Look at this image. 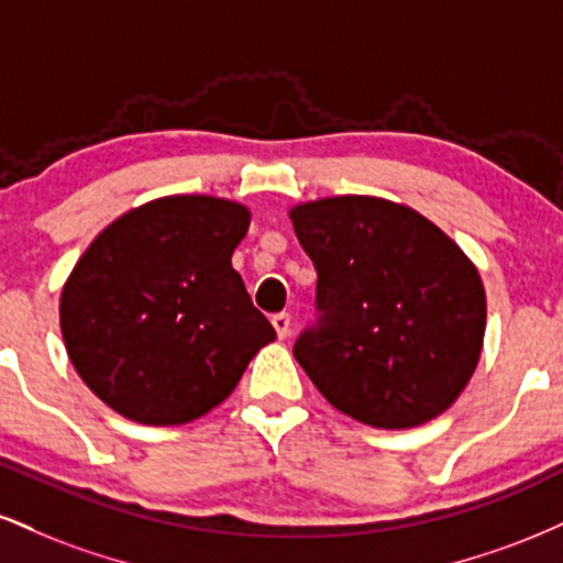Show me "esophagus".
<instances>
[{"label":"esophagus","instance_id":"obj_1","mask_svg":"<svg viewBox=\"0 0 563 563\" xmlns=\"http://www.w3.org/2000/svg\"><path fill=\"white\" fill-rule=\"evenodd\" d=\"M273 328H275L277 338H288V333H290V314H288V311L273 314Z\"/></svg>","mask_w":563,"mask_h":563}]
</instances>
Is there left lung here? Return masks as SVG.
Here are the masks:
<instances>
[{"label":"left lung","instance_id":"8db88e82","mask_svg":"<svg viewBox=\"0 0 563 563\" xmlns=\"http://www.w3.org/2000/svg\"><path fill=\"white\" fill-rule=\"evenodd\" d=\"M290 222L317 269V322L294 346L317 390L383 430L443 415L483 351L485 288L470 256L377 196L307 201Z\"/></svg>","mask_w":563,"mask_h":563}]
</instances>
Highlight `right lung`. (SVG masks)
Instances as JSON below:
<instances>
[{
	"label": "right lung",
	"instance_id": "obj_1",
	"mask_svg": "<svg viewBox=\"0 0 563 563\" xmlns=\"http://www.w3.org/2000/svg\"><path fill=\"white\" fill-rule=\"evenodd\" d=\"M249 209L165 196L107 225L59 299V328L88 388L133 422L186 424L222 404L275 328L230 256Z\"/></svg>",
	"mask_w": 563,
	"mask_h": 563
}]
</instances>
